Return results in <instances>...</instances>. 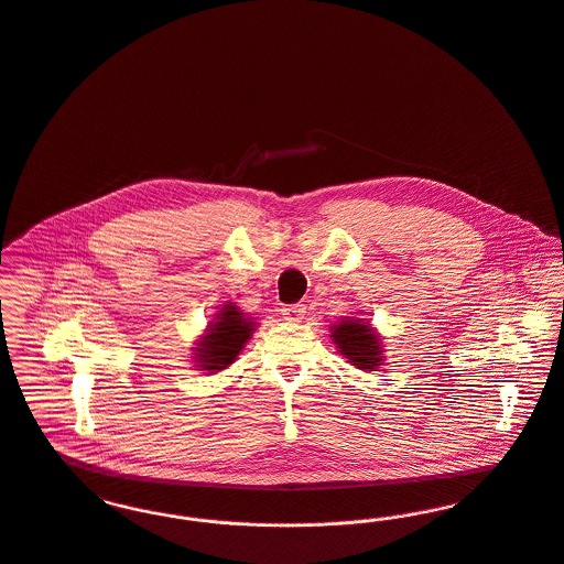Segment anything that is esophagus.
Returning <instances> with one entry per match:
<instances>
[{
  "label": "esophagus",
  "instance_id": "1",
  "mask_svg": "<svg viewBox=\"0 0 564 564\" xmlns=\"http://www.w3.org/2000/svg\"><path fill=\"white\" fill-rule=\"evenodd\" d=\"M281 313H283V317H285L288 322L299 324L304 317V304H288V306L281 308Z\"/></svg>",
  "mask_w": 564,
  "mask_h": 564
}]
</instances>
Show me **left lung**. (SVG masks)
Listing matches in <instances>:
<instances>
[{"label":"left lung","mask_w":564,"mask_h":564,"mask_svg":"<svg viewBox=\"0 0 564 564\" xmlns=\"http://www.w3.org/2000/svg\"><path fill=\"white\" fill-rule=\"evenodd\" d=\"M330 341L360 371H378L384 365L382 337L362 317H341V322H335L330 326Z\"/></svg>","instance_id":"8db88e82"}]
</instances>
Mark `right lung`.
<instances>
[{
    "mask_svg": "<svg viewBox=\"0 0 564 564\" xmlns=\"http://www.w3.org/2000/svg\"><path fill=\"white\" fill-rule=\"evenodd\" d=\"M256 328L258 324L247 317L236 304H223L215 313V319L208 322L206 333L193 347L195 367L206 373H218L227 369L249 344Z\"/></svg>",
    "mask_w": 564,
    "mask_h": 564,
    "instance_id": "add662e5",
    "label": "right lung"
}]
</instances>
